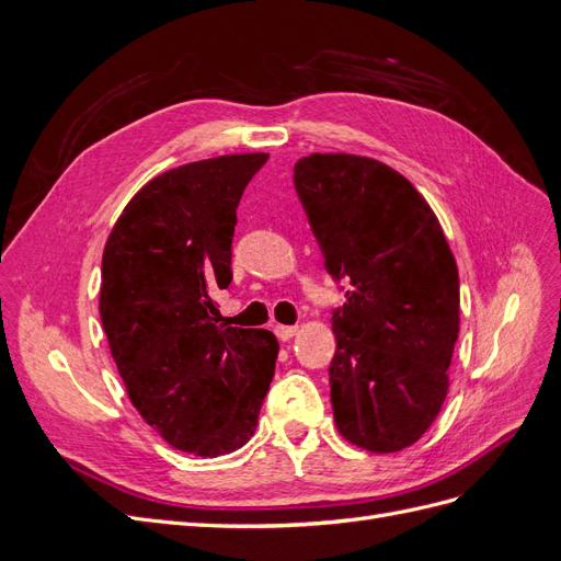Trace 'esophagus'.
Returning <instances> with one entry per match:
<instances>
[{
  "mask_svg": "<svg viewBox=\"0 0 561 561\" xmlns=\"http://www.w3.org/2000/svg\"><path fill=\"white\" fill-rule=\"evenodd\" d=\"M299 332L297 325H276V336L280 342H287V339H293Z\"/></svg>",
  "mask_w": 561,
  "mask_h": 561,
  "instance_id": "obj_1",
  "label": "esophagus"
}]
</instances>
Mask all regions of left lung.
I'll list each match as a JSON object with an SVG mask.
<instances>
[{
  "label": "left lung",
  "mask_w": 561,
  "mask_h": 561,
  "mask_svg": "<svg viewBox=\"0 0 561 561\" xmlns=\"http://www.w3.org/2000/svg\"><path fill=\"white\" fill-rule=\"evenodd\" d=\"M295 190L346 301L332 313L336 428L375 454L414 445L443 410L458 268L435 213L393 168L355 154L295 163Z\"/></svg>",
  "instance_id": "1"
}]
</instances>
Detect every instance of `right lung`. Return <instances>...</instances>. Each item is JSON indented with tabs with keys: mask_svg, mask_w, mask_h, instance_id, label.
<instances>
[{
	"mask_svg": "<svg viewBox=\"0 0 561 561\" xmlns=\"http://www.w3.org/2000/svg\"><path fill=\"white\" fill-rule=\"evenodd\" d=\"M268 154L184 163L149 180L110 233L100 318L128 398L168 445L215 458L243 447L274 379L268 330L229 328L236 208Z\"/></svg>",
	"mask_w": 561,
	"mask_h": 561,
	"instance_id": "right-lung-1",
	"label": "right lung"
}]
</instances>
